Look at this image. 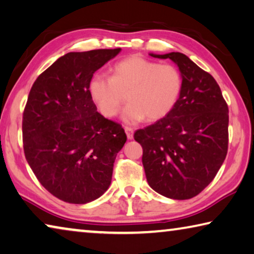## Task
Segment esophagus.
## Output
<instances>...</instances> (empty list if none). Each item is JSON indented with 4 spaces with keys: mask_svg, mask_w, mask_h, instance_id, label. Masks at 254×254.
Masks as SVG:
<instances>
[{
    "mask_svg": "<svg viewBox=\"0 0 254 254\" xmlns=\"http://www.w3.org/2000/svg\"><path fill=\"white\" fill-rule=\"evenodd\" d=\"M124 130H126V133H127V136L128 140H131L132 138H133V128L126 127H124Z\"/></svg>",
    "mask_w": 254,
    "mask_h": 254,
    "instance_id": "obj_1",
    "label": "esophagus"
}]
</instances>
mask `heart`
<instances>
[{"label": "heart", "mask_w": 254, "mask_h": 254, "mask_svg": "<svg viewBox=\"0 0 254 254\" xmlns=\"http://www.w3.org/2000/svg\"><path fill=\"white\" fill-rule=\"evenodd\" d=\"M111 72V78L95 74L88 86L91 100L106 118L118 115L127 96L130 103L122 115L124 122L160 120L174 108L182 92V74L172 64L132 55Z\"/></svg>", "instance_id": "heart-1"}]
</instances>
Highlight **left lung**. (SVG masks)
<instances>
[{"instance_id": "left-lung-1", "label": "left lung", "mask_w": 254, "mask_h": 254, "mask_svg": "<svg viewBox=\"0 0 254 254\" xmlns=\"http://www.w3.org/2000/svg\"><path fill=\"white\" fill-rule=\"evenodd\" d=\"M179 66L183 88L174 108L134 140L143 149L148 184L166 198L198 195L215 179L227 155L228 106L214 76L179 52L152 54Z\"/></svg>"}]
</instances>
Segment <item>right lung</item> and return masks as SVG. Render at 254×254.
<instances>
[{"label":"right lung","instance_id":"obj_1","mask_svg":"<svg viewBox=\"0 0 254 254\" xmlns=\"http://www.w3.org/2000/svg\"><path fill=\"white\" fill-rule=\"evenodd\" d=\"M120 52H70L36 79L28 96L26 159L40 184L65 202L83 204L103 195L127 141L123 127L99 114L88 90L95 72Z\"/></svg>","mask_w":254,"mask_h":254}]
</instances>
